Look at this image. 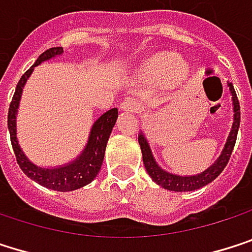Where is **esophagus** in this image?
Segmentation results:
<instances>
[{
    "instance_id": "34e87169",
    "label": "esophagus",
    "mask_w": 252,
    "mask_h": 252,
    "mask_svg": "<svg viewBox=\"0 0 252 252\" xmlns=\"http://www.w3.org/2000/svg\"><path fill=\"white\" fill-rule=\"evenodd\" d=\"M120 108H122L123 111L133 113V111H138L139 105H138V102H136L135 99H132V98H126V99L120 104Z\"/></svg>"
}]
</instances>
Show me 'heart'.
Segmentation results:
<instances>
[{
    "mask_svg": "<svg viewBox=\"0 0 252 252\" xmlns=\"http://www.w3.org/2000/svg\"><path fill=\"white\" fill-rule=\"evenodd\" d=\"M142 71L153 79H169L178 83L187 76L188 67L175 54L160 53L145 62L142 65Z\"/></svg>",
    "mask_w": 252,
    "mask_h": 252,
    "instance_id": "heart-1",
    "label": "heart"
}]
</instances>
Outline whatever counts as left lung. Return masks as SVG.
<instances>
[{"label": "left lung", "mask_w": 252, "mask_h": 252, "mask_svg": "<svg viewBox=\"0 0 252 252\" xmlns=\"http://www.w3.org/2000/svg\"><path fill=\"white\" fill-rule=\"evenodd\" d=\"M229 91L232 94V104H233V125L230 129V133L227 136L226 145L221 151V154L219 156V158L214 161V164H211L207 170H204L202 173H198L195 176H179V175H173L169 173L166 170H163L157 161L153 157L151 148L148 145V141L145 138L144 133L138 135V141L141 145V151H142V160H144V166L147 169V173L151 176V179L160 185L161 188L169 189V190H175V192H185V190H195V189L202 188L205 185H208L210 182H213L226 167L230 154L233 151L235 142H236V136H238V129H239V122H241V108H239V101L236 96V92L233 89L232 83H227Z\"/></svg>", "instance_id": "8db88e82"}]
</instances>
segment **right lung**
Returning <instances> with one entry per match:
<instances>
[{"label":"right lung","mask_w":252,"mask_h":252,"mask_svg":"<svg viewBox=\"0 0 252 252\" xmlns=\"http://www.w3.org/2000/svg\"><path fill=\"white\" fill-rule=\"evenodd\" d=\"M62 54H63L62 47L47 50L45 53H42L39 56L36 63L20 77V80L16 86V92L13 95L10 108H8V130H10L11 145H13V150L16 154L17 164L20 166L23 173L45 188L60 190V192H68V190H74V189H79L91 184L96 178L98 172L101 170L104 154H105V147H107L110 133L116 125V120L119 117V111H117V108H111L98 117V120L92 125L89 139H88L85 150L82 151V154L79 157H76V160H73L64 166H60V167H54V169L39 167L35 163H32L25 156V153L22 151L19 141H17V135H16L17 133V130H16L17 108L20 104L23 88H25L29 76L32 74L33 68L36 65H39L42 62H47V60L54 59Z\"/></svg>","instance_id":"add662e5"}]
</instances>
